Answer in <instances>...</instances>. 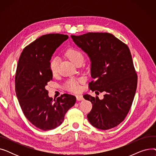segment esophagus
I'll list each match as a JSON object with an SVG mask.
<instances>
[{"label": "esophagus", "instance_id": "1", "mask_svg": "<svg viewBox=\"0 0 156 156\" xmlns=\"http://www.w3.org/2000/svg\"><path fill=\"white\" fill-rule=\"evenodd\" d=\"M76 97L77 101H83V100L84 99L82 95H76Z\"/></svg>", "mask_w": 156, "mask_h": 156}]
</instances>
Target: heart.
I'll return each instance as SVG.
<instances>
[{
    "label": "heart",
    "instance_id": "obj_1",
    "mask_svg": "<svg viewBox=\"0 0 156 156\" xmlns=\"http://www.w3.org/2000/svg\"><path fill=\"white\" fill-rule=\"evenodd\" d=\"M65 55L67 56L68 58L76 65L80 62H83L84 56L83 53L80 50L75 48H68L65 52ZM58 66H59V61L57 57H52L51 60L49 62V67H50L51 71L53 75H55L58 71ZM80 81L75 80H69L67 82L64 83V88L67 89L68 90L71 92H77L79 90L80 86L79 83Z\"/></svg>",
    "mask_w": 156,
    "mask_h": 156
}]
</instances>
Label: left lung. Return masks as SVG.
I'll return each instance as SVG.
<instances>
[{"instance_id": "1", "label": "left lung", "mask_w": 156, "mask_h": 156, "mask_svg": "<svg viewBox=\"0 0 156 156\" xmlns=\"http://www.w3.org/2000/svg\"><path fill=\"white\" fill-rule=\"evenodd\" d=\"M91 61L93 80L89 88L104 92V99L85 94L93 106L87 118L94 126L109 129L119 125L132 107L137 87V75L128 47L109 33L90 32L71 35Z\"/></svg>"}]
</instances>
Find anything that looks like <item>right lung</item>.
Segmentation results:
<instances>
[{
	"instance_id": "right-lung-1",
	"label": "right lung",
	"mask_w": 156,
	"mask_h": 156,
	"mask_svg": "<svg viewBox=\"0 0 156 156\" xmlns=\"http://www.w3.org/2000/svg\"><path fill=\"white\" fill-rule=\"evenodd\" d=\"M68 38V35L59 34L39 37L24 48L16 69L15 90L24 115L35 126L44 131L61 125L66 113L76 102V97L68 94L54 101L46 90L52 79L49 67L51 57Z\"/></svg>"
}]
</instances>
